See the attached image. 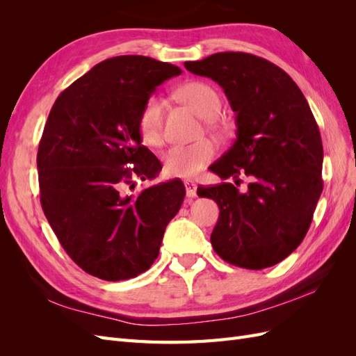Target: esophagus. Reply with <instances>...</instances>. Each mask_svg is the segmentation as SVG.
<instances>
[{
    "label": "esophagus",
    "instance_id": "obj_1",
    "mask_svg": "<svg viewBox=\"0 0 356 356\" xmlns=\"http://www.w3.org/2000/svg\"><path fill=\"white\" fill-rule=\"evenodd\" d=\"M184 186H186V195H187V197L188 199H195L197 196L196 182L195 181H190V179H186L184 181Z\"/></svg>",
    "mask_w": 356,
    "mask_h": 356
}]
</instances>
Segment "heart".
Segmentation results:
<instances>
[{
    "mask_svg": "<svg viewBox=\"0 0 356 356\" xmlns=\"http://www.w3.org/2000/svg\"><path fill=\"white\" fill-rule=\"evenodd\" d=\"M182 102L191 106L200 117L212 118L220 110V96L209 84L191 81L178 89ZM165 105L160 98H149L138 115V134L148 145H159L163 141ZM217 156V145L211 139H200L191 144H175L166 149L163 165L170 177L188 178L196 175Z\"/></svg>",
    "mask_w": 356,
    "mask_h": 356,
    "instance_id": "obj_1",
    "label": "heart"
}]
</instances>
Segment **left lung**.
I'll return each instance as SVG.
<instances>
[{"label":"left lung","mask_w":356,"mask_h":356,"mask_svg":"<svg viewBox=\"0 0 356 356\" xmlns=\"http://www.w3.org/2000/svg\"><path fill=\"white\" fill-rule=\"evenodd\" d=\"M184 67L217 81L236 113V139L209 170L221 179L197 187L217 202L213 251L233 266L260 270L281 263L305 239L324 188L319 127L298 86L275 63L251 53L221 51Z\"/></svg>","instance_id":"obj_1"}]
</instances>
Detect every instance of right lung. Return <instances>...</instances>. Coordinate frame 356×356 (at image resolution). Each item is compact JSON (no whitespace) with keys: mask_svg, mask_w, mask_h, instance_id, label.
Segmentation results:
<instances>
[{"mask_svg":"<svg viewBox=\"0 0 356 356\" xmlns=\"http://www.w3.org/2000/svg\"><path fill=\"white\" fill-rule=\"evenodd\" d=\"M179 74L147 56L106 59L58 96L42 131L41 208L71 260L104 281L148 270L184 202L181 179L123 195L134 178L153 179L161 169L141 144L138 115L157 86Z\"/></svg>","mask_w":356,"mask_h":356,"instance_id":"1","label":"right lung"}]
</instances>
